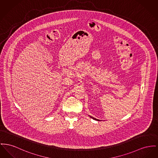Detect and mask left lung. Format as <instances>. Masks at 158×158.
Segmentation results:
<instances>
[{
  "mask_svg": "<svg viewBox=\"0 0 158 158\" xmlns=\"http://www.w3.org/2000/svg\"><path fill=\"white\" fill-rule=\"evenodd\" d=\"M91 118H92L93 119H94V120H98V121H99L100 120H98V119H96V118H94V117H92V116H89Z\"/></svg>",
  "mask_w": 158,
  "mask_h": 158,
  "instance_id": "1",
  "label": "left lung"
}]
</instances>
